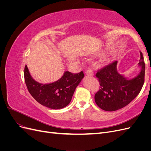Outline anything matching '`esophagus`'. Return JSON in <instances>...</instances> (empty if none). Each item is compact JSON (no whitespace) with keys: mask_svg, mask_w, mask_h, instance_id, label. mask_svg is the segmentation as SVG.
I'll return each instance as SVG.
<instances>
[{"mask_svg":"<svg viewBox=\"0 0 151 151\" xmlns=\"http://www.w3.org/2000/svg\"><path fill=\"white\" fill-rule=\"evenodd\" d=\"M86 74L87 76H93L94 75V73H93V71L92 70L89 69L86 72Z\"/></svg>","mask_w":151,"mask_h":151,"instance_id":"34e87169","label":"esophagus"}]
</instances>
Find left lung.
Masks as SVG:
<instances>
[{"label":"left lung","instance_id":"left-lung-1","mask_svg":"<svg viewBox=\"0 0 151 151\" xmlns=\"http://www.w3.org/2000/svg\"><path fill=\"white\" fill-rule=\"evenodd\" d=\"M118 61L103 67L96 73L100 89L94 96L98 106L104 111H113L129 104L142 88L144 83L145 63L140 53L139 66V74L134 78L129 79L117 71Z\"/></svg>","mask_w":151,"mask_h":151}]
</instances>
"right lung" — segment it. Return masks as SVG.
Instances as JSON below:
<instances>
[{"instance_id":"obj_1","label":"right lung","mask_w":151,"mask_h":151,"mask_svg":"<svg viewBox=\"0 0 151 151\" xmlns=\"http://www.w3.org/2000/svg\"><path fill=\"white\" fill-rule=\"evenodd\" d=\"M84 76L83 71L76 74L65 71L61 78L54 83L42 84L33 79L27 65L24 68L25 83L31 95L40 104L53 109H62L70 103Z\"/></svg>"}]
</instances>
